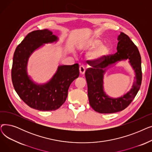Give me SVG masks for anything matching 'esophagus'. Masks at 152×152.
I'll use <instances>...</instances> for the list:
<instances>
[{
  "mask_svg": "<svg viewBox=\"0 0 152 152\" xmlns=\"http://www.w3.org/2000/svg\"><path fill=\"white\" fill-rule=\"evenodd\" d=\"M85 68L83 66H79V72L81 75H84L85 73Z\"/></svg>",
  "mask_w": 152,
  "mask_h": 152,
  "instance_id": "34e87169",
  "label": "esophagus"
}]
</instances>
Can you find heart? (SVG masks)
I'll list each match as a JSON object with an SVG mask.
<instances>
[{"label":"heart","mask_w":152,"mask_h":152,"mask_svg":"<svg viewBox=\"0 0 152 152\" xmlns=\"http://www.w3.org/2000/svg\"><path fill=\"white\" fill-rule=\"evenodd\" d=\"M101 44L102 41L97 37H94L89 40L87 47L89 49L96 48L87 54V58L89 61L99 63L107 57L110 52V47L107 44Z\"/></svg>","instance_id":"1"}]
</instances>
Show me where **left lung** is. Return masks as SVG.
<instances>
[{"label":"left lung","mask_w":152,"mask_h":152,"mask_svg":"<svg viewBox=\"0 0 152 152\" xmlns=\"http://www.w3.org/2000/svg\"><path fill=\"white\" fill-rule=\"evenodd\" d=\"M117 52L107 56L100 63L88 61L92 68L86 71L91 107L100 113H113L125 109L137 95L142 83L141 57L137 47L126 34L121 32L118 36ZM129 60L135 73V80L129 91L116 98L108 96L104 91L103 79L106 71L119 62Z\"/></svg>","instance_id":"1"}]
</instances>
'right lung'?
Here are the masks:
<instances>
[{
	"label": "right lung",
	"instance_id": "obj_1",
	"mask_svg": "<svg viewBox=\"0 0 152 152\" xmlns=\"http://www.w3.org/2000/svg\"><path fill=\"white\" fill-rule=\"evenodd\" d=\"M49 29L29 33L16 48L13 55L12 79L15 91L25 103L39 111H53L65 102L70 84L79 75V65H60L47 83L39 84L28 73V62L33 52L44 44L58 41Z\"/></svg>",
	"mask_w": 152,
	"mask_h": 152
}]
</instances>
